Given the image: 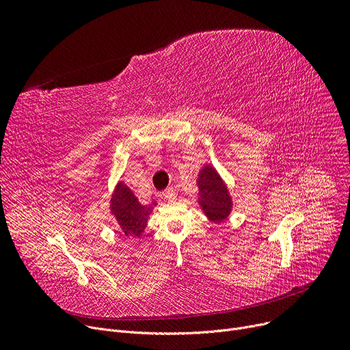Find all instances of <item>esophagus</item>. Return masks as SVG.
Segmentation results:
<instances>
[{
	"label": "esophagus",
	"instance_id": "1",
	"mask_svg": "<svg viewBox=\"0 0 350 350\" xmlns=\"http://www.w3.org/2000/svg\"><path fill=\"white\" fill-rule=\"evenodd\" d=\"M163 197L165 198V200H169V201H173V200H176V191L170 187V189H165L164 191H163Z\"/></svg>",
	"mask_w": 350,
	"mask_h": 350
}]
</instances>
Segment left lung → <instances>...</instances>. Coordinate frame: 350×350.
Instances as JSON below:
<instances>
[{
    "label": "left lung",
    "instance_id": "obj_1",
    "mask_svg": "<svg viewBox=\"0 0 350 350\" xmlns=\"http://www.w3.org/2000/svg\"><path fill=\"white\" fill-rule=\"evenodd\" d=\"M198 204L210 221L221 223L230 215L232 201L227 186L210 164L201 169L198 178Z\"/></svg>",
    "mask_w": 350,
    "mask_h": 350
}]
</instances>
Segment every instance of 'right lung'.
Segmentation results:
<instances>
[{
    "mask_svg": "<svg viewBox=\"0 0 350 350\" xmlns=\"http://www.w3.org/2000/svg\"><path fill=\"white\" fill-rule=\"evenodd\" d=\"M157 203L140 204L135 193L120 181L116 186L112 198H110V210L115 215L118 226L127 237H140L146 228L147 218Z\"/></svg>",
    "mask_w": 350,
    "mask_h": 350,
    "instance_id": "add662e5",
    "label": "right lung"
}]
</instances>
